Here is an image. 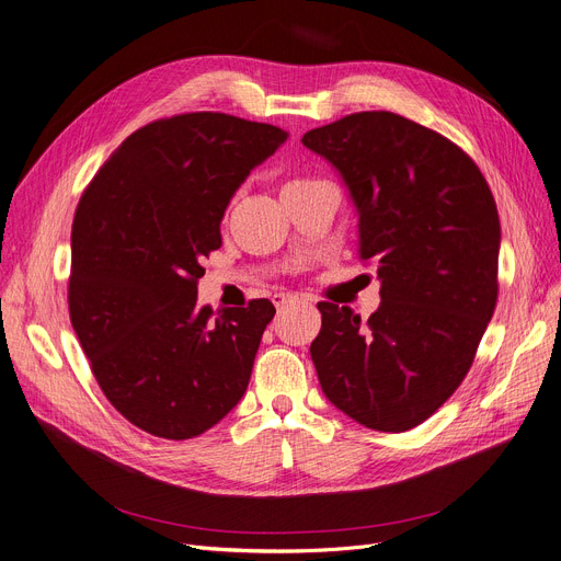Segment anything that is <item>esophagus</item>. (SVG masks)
I'll return each instance as SVG.
<instances>
[{"mask_svg":"<svg viewBox=\"0 0 561 561\" xmlns=\"http://www.w3.org/2000/svg\"><path fill=\"white\" fill-rule=\"evenodd\" d=\"M272 301H274V306L280 310V308H285V306H293V304H297V301H299V297H295V295H285V293H276V295L272 297Z\"/></svg>","mask_w":561,"mask_h":561,"instance_id":"34e87169","label":"esophagus"}]
</instances>
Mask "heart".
Returning a JSON list of instances; mask_svg holds the SVG:
<instances>
[{"instance_id": "b5f03b06", "label": "heart", "mask_w": 561, "mask_h": 561, "mask_svg": "<svg viewBox=\"0 0 561 561\" xmlns=\"http://www.w3.org/2000/svg\"><path fill=\"white\" fill-rule=\"evenodd\" d=\"M301 182H306V179H295V182H287L285 188H287V186H295V184H301Z\"/></svg>"}]
</instances>
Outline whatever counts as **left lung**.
<instances>
[{"mask_svg": "<svg viewBox=\"0 0 561 561\" xmlns=\"http://www.w3.org/2000/svg\"><path fill=\"white\" fill-rule=\"evenodd\" d=\"M301 142L341 172L358 214V257L382 280L368 322L318 304L310 356L322 391L366 428L410 431L460 387L495 312V197L456 142L396 112H354Z\"/></svg>", "mask_w": 561, "mask_h": 561, "instance_id": "left-lung-1", "label": "left lung"}]
</instances>
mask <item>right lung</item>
<instances>
[{"mask_svg":"<svg viewBox=\"0 0 561 561\" xmlns=\"http://www.w3.org/2000/svg\"><path fill=\"white\" fill-rule=\"evenodd\" d=\"M287 133L222 112L138 128L84 188L71 230V324L105 398L140 431L191 439L249 387L276 308L197 306L234 191Z\"/></svg>","mask_w":561,"mask_h":561,"instance_id":"1","label":"right lung"}]
</instances>
